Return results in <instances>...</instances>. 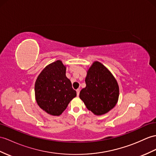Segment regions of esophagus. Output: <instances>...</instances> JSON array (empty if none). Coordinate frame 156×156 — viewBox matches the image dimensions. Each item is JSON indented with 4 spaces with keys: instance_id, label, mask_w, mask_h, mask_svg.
<instances>
[{
    "instance_id": "1",
    "label": "esophagus",
    "mask_w": 156,
    "mask_h": 156,
    "mask_svg": "<svg viewBox=\"0 0 156 156\" xmlns=\"http://www.w3.org/2000/svg\"><path fill=\"white\" fill-rule=\"evenodd\" d=\"M76 91H77V95L79 96V93H80V90L77 89V90H76Z\"/></svg>"
}]
</instances>
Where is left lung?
Here are the masks:
<instances>
[{
    "label": "left lung",
    "instance_id": "obj_1",
    "mask_svg": "<svg viewBox=\"0 0 156 156\" xmlns=\"http://www.w3.org/2000/svg\"><path fill=\"white\" fill-rule=\"evenodd\" d=\"M85 83L79 97L89 111L100 116L115 107L119 97V84L103 64L97 61L93 63L87 71Z\"/></svg>",
    "mask_w": 156,
    "mask_h": 156
}]
</instances>
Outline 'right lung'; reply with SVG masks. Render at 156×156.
I'll return each instance as SVG.
<instances>
[{
	"label": "right lung",
	"instance_id": "right-lung-1",
	"mask_svg": "<svg viewBox=\"0 0 156 156\" xmlns=\"http://www.w3.org/2000/svg\"><path fill=\"white\" fill-rule=\"evenodd\" d=\"M66 66L61 60L49 64L37 76L35 98L37 105L52 116H59L77 95L66 75Z\"/></svg>",
	"mask_w": 156,
	"mask_h": 156
}]
</instances>
